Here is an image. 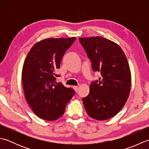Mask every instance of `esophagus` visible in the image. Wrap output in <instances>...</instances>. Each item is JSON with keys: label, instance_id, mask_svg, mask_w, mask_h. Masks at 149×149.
Returning <instances> with one entry per match:
<instances>
[{"label": "esophagus", "instance_id": "1", "mask_svg": "<svg viewBox=\"0 0 149 149\" xmlns=\"http://www.w3.org/2000/svg\"><path fill=\"white\" fill-rule=\"evenodd\" d=\"M74 89L75 90V91H76V92H77V91H78V86H74Z\"/></svg>", "mask_w": 149, "mask_h": 149}]
</instances>
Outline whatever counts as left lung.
Segmentation results:
<instances>
[{"label":"left lung","instance_id":"left-lung-1","mask_svg":"<svg viewBox=\"0 0 149 149\" xmlns=\"http://www.w3.org/2000/svg\"><path fill=\"white\" fill-rule=\"evenodd\" d=\"M79 40L93 70L101 74L99 80L91 83L88 95L83 98L85 109L93 119H109L122 109L130 93L131 75L127 59L118 45L103 37Z\"/></svg>","mask_w":149,"mask_h":149}]
</instances>
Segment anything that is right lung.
<instances>
[{
	"label": "right lung",
	"mask_w": 149,
	"mask_h": 149,
	"mask_svg": "<svg viewBox=\"0 0 149 149\" xmlns=\"http://www.w3.org/2000/svg\"><path fill=\"white\" fill-rule=\"evenodd\" d=\"M47 38L38 42L28 53L22 68V79L25 97L33 111L40 118L52 121L60 118L75 91L56 81L66 50L75 40Z\"/></svg>",
	"instance_id": "1"
}]
</instances>
